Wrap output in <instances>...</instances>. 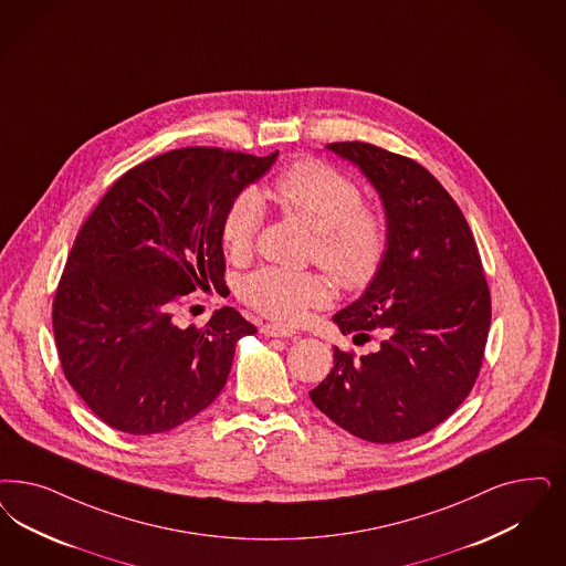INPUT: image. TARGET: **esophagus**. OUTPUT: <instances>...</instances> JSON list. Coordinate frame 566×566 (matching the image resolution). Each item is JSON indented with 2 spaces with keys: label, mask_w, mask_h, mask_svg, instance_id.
<instances>
[{
  "label": "esophagus",
  "mask_w": 566,
  "mask_h": 566,
  "mask_svg": "<svg viewBox=\"0 0 566 566\" xmlns=\"http://www.w3.org/2000/svg\"><path fill=\"white\" fill-rule=\"evenodd\" d=\"M261 332L265 336H275V338H293V336H296V332L282 328V326H275V324H265Z\"/></svg>",
  "instance_id": "1"
}]
</instances>
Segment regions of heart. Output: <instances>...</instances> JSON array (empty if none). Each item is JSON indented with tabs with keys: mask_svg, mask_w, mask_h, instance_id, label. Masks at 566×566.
Here are the masks:
<instances>
[{
	"mask_svg": "<svg viewBox=\"0 0 566 566\" xmlns=\"http://www.w3.org/2000/svg\"><path fill=\"white\" fill-rule=\"evenodd\" d=\"M268 196L286 213L298 217L315 232L313 254L332 277L349 291L368 286L389 249L387 217L364 205L359 184L331 163L303 158L275 177ZM263 221V202L254 190H244L230 202L221 221V244L232 259L253 249ZM240 294L254 312L280 324H298L313 307L331 301L324 275L261 268L247 275Z\"/></svg>",
	"mask_w": 566,
	"mask_h": 566,
	"instance_id": "obj_1",
	"label": "heart"
}]
</instances>
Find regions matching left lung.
Here are the masks:
<instances>
[{"mask_svg": "<svg viewBox=\"0 0 566 566\" xmlns=\"http://www.w3.org/2000/svg\"><path fill=\"white\" fill-rule=\"evenodd\" d=\"M382 200L389 249L364 294L332 319L355 357L334 347V368L310 390L315 408L371 443L420 437L448 420L479 376L491 296L476 242L448 190L408 156L366 142L328 144Z\"/></svg>", "mask_w": 566, "mask_h": 566, "instance_id": "obj_1", "label": "left lung"}]
</instances>
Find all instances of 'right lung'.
I'll return each mask as SVG.
<instances>
[{
  "label": "right lung",
  "instance_id": "add662e5",
  "mask_svg": "<svg viewBox=\"0 0 566 566\" xmlns=\"http://www.w3.org/2000/svg\"><path fill=\"white\" fill-rule=\"evenodd\" d=\"M275 158L209 146L155 156L118 177L78 230L52 324L69 385L108 427L176 429L226 387L235 343L256 328L234 307L205 328H179L174 312L184 294L223 284V214Z\"/></svg>",
  "mask_w": 566,
  "mask_h": 566
}]
</instances>
